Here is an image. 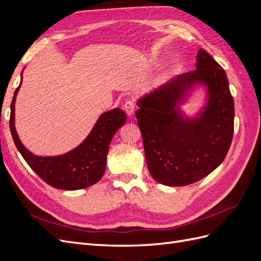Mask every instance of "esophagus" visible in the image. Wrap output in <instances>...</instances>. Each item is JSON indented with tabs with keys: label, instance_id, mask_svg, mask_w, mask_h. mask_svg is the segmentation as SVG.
<instances>
[{
	"label": "esophagus",
	"instance_id": "1",
	"mask_svg": "<svg viewBox=\"0 0 261 261\" xmlns=\"http://www.w3.org/2000/svg\"><path fill=\"white\" fill-rule=\"evenodd\" d=\"M135 109H136V103H135V101H134V100H127L124 103L125 112L127 113V115H129V116L134 114V111H135Z\"/></svg>",
	"mask_w": 261,
	"mask_h": 261
}]
</instances>
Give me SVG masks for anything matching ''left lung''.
Masks as SVG:
<instances>
[{"instance_id":"left-lung-1","label":"left lung","mask_w":261,"mask_h":261,"mask_svg":"<svg viewBox=\"0 0 261 261\" xmlns=\"http://www.w3.org/2000/svg\"><path fill=\"white\" fill-rule=\"evenodd\" d=\"M198 83L206 86L208 100L201 114L191 119L178 106ZM137 105L148 170L156 181L193 184L225 159L233 139L234 100L224 69L208 52L200 49L195 70L173 78Z\"/></svg>"}]
</instances>
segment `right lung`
<instances>
[{
	"label": "right lung",
	"instance_id": "obj_1",
	"mask_svg": "<svg viewBox=\"0 0 261 261\" xmlns=\"http://www.w3.org/2000/svg\"><path fill=\"white\" fill-rule=\"evenodd\" d=\"M21 82L12 100L10 128L16 148L29 167L46 184L58 189L76 191L96 184L105 174L111 139L126 122L127 116L123 110L115 108L105 112L83 143L67 153L57 156H39L23 147L15 128V100Z\"/></svg>",
	"mask_w": 261,
	"mask_h": 261
}]
</instances>
